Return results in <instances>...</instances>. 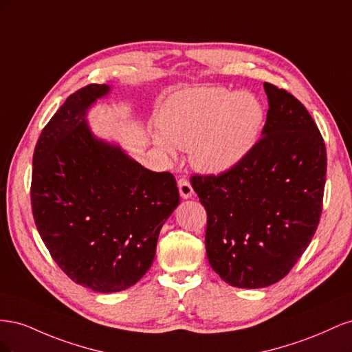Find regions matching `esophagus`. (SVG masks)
Segmentation results:
<instances>
[{"label": "esophagus", "instance_id": "34e87169", "mask_svg": "<svg viewBox=\"0 0 352 352\" xmlns=\"http://www.w3.org/2000/svg\"><path fill=\"white\" fill-rule=\"evenodd\" d=\"M177 186H179V194L184 199L194 197V189H192V186H190V184L188 182L186 179H180L177 182Z\"/></svg>", "mask_w": 352, "mask_h": 352}]
</instances>
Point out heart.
I'll use <instances>...</instances> for the list:
<instances>
[{
	"label": "heart",
	"mask_w": 352,
	"mask_h": 352,
	"mask_svg": "<svg viewBox=\"0 0 352 352\" xmlns=\"http://www.w3.org/2000/svg\"><path fill=\"white\" fill-rule=\"evenodd\" d=\"M264 107L252 92L199 87L173 94L160 111L153 140L163 153L189 150L190 164L204 175L235 168L258 140Z\"/></svg>",
	"instance_id": "b5f03b06"
}]
</instances>
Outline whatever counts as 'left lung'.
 I'll use <instances>...</instances> for the list:
<instances>
[{"instance_id": "left-lung-1", "label": "left lung", "mask_w": 352, "mask_h": 352, "mask_svg": "<svg viewBox=\"0 0 352 352\" xmlns=\"http://www.w3.org/2000/svg\"><path fill=\"white\" fill-rule=\"evenodd\" d=\"M269 111L261 140L235 168L192 176L207 211V258L235 287L283 279L311 242L322 214L326 148L310 113L264 83Z\"/></svg>"}]
</instances>
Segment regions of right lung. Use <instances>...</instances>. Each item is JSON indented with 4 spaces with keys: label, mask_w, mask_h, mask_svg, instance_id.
<instances>
[{
    "label": "right lung",
    "mask_w": 352,
    "mask_h": 352,
    "mask_svg": "<svg viewBox=\"0 0 352 352\" xmlns=\"http://www.w3.org/2000/svg\"><path fill=\"white\" fill-rule=\"evenodd\" d=\"M110 94V85H88L52 116L35 146L30 188L51 257L73 282L101 294L124 291L148 272L180 202L173 175L151 172L92 132L88 113Z\"/></svg>",
    "instance_id": "obj_1"
}]
</instances>
